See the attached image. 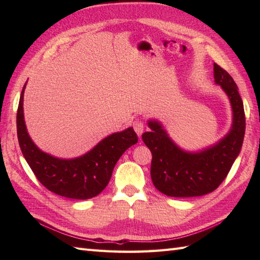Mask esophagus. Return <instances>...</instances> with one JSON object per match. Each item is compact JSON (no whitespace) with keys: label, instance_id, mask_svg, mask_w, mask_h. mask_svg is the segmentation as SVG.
I'll use <instances>...</instances> for the list:
<instances>
[{"label":"esophagus","instance_id":"1","mask_svg":"<svg viewBox=\"0 0 260 260\" xmlns=\"http://www.w3.org/2000/svg\"><path fill=\"white\" fill-rule=\"evenodd\" d=\"M133 127H134V131L136 132V134L139 135V137H141L143 132H144V123H143L142 120H135Z\"/></svg>","mask_w":260,"mask_h":260}]
</instances>
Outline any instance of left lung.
Instances as JSON below:
<instances>
[{"label": "left lung", "instance_id": "8db88e82", "mask_svg": "<svg viewBox=\"0 0 260 260\" xmlns=\"http://www.w3.org/2000/svg\"><path fill=\"white\" fill-rule=\"evenodd\" d=\"M214 82L228 96L233 109V124L221 140L202 150H183L171 139L157 119H148L151 132L142 140L152 152L151 178L163 194L192 198L208 194L221 184L228 175L244 142L246 118L238 87L227 71L213 63Z\"/></svg>", "mask_w": 260, "mask_h": 260}]
</instances>
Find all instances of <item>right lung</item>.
<instances>
[{"label":"right lung","instance_id":"right-lung-1","mask_svg":"<svg viewBox=\"0 0 260 260\" xmlns=\"http://www.w3.org/2000/svg\"><path fill=\"white\" fill-rule=\"evenodd\" d=\"M26 82L21 91L16 129L22 154L33 173L42 185L58 196L77 200H87L98 196L107 186L119 157L127 148L137 143L139 139L133 127L108 135L81 156H53L41 151L27 133L23 113Z\"/></svg>","mask_w":260,"mask_h":260}]
</instances>
